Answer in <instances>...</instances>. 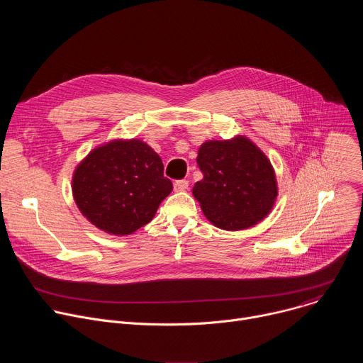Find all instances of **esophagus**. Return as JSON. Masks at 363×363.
Segmentation results:
<instances>
[{"label": "esophagus", "instance_id": "esophagus-1", "mask_svg": "<svg viewBox=\"0 0 363 363\" xmlns=\"http://www.w3.org/2000/svg\"><path fill=\"white\" fill-rule=\"evenodd\" d=\"M188 185H189V182L186 179H178V181L174 182V189L175 191H185V189H188Z\"/></svg>", "mask_w": 363, "mask_h": 363}]
</instances>
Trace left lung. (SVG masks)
Instances as JSON below:
<instances>
[{
    "mask_svg": "<svg viewBox=\"0 0 363 363\" xmlns=\"http://www.w3.org/2000/svg\"><path fill=\"white\" fill-rule=\"evenodd\" d=\"M196 164L203 178L192 194L214 225L244 230L270 213L277 196L274 171L266 155L248 139L205 142Z\"/></svg>",
    "mask_w": 363,
    "mask_h": 363,
    "instance_id": "8db88e82",
    "label": "left lung"
}]
</instances>
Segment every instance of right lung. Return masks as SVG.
<instances>
[{"instance_id": "1", "label": "right lung", "mask_w": 363, "mask_h": 363, "mask_svg": "<svg viewBox=\"0 0 363 363\" xmlns=\"http://www.w3.org/2000/svg\"><path fill=\"white\" fill-rule=\"evenodd\" d=\"M171 191L158 153L136 139L94 149L73 177L79 210L97 228L115 235L147 224Z\"/></svg>"}]
</instances>
